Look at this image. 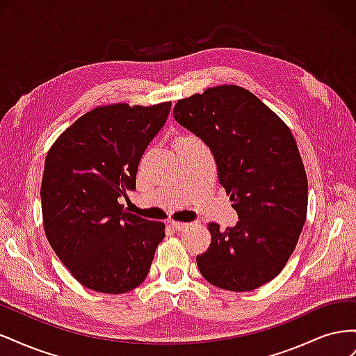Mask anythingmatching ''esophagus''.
<instances>
[{"mask_svg": "<svg viewBox=\"0 0 356 356\" xmlns=\"http://www.w3.org/2000/svg\"><path fill=\"white\" fill-rule=\"evenodd\" d=\"M190 222H182V221H170V227L174 229V230H177V232H182V230H186L187 227H190Z\"/></svg>", "mask_w": 356, "mask_h": 356, "instance_id": "obj_1", "label": "esophagus"}]
</instances>
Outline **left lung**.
Wrapping results in <instances>:
<instances>
[{
  "instance_id": "1",
  "label": "left lung",
  "mask_w": 356,
  "mask_h": 356,
  "mask_svg": "<svg viewBox=\"0 0 356 356\" xmlns=\"http://www.w3.org/2000/svg\"><path fill=\"white\" fill-rule=\"evenodd\" d=\"M174 117L211 148L239 215L225 230L208 224L211 245L196 258L202 276L234 293L270 282L294 252L307 213V175L289 127L236 84L179 99Z\"/></svg>"
}]
</instances>
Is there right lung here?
<instances>
[{
  "instance_id": "obj_1",
  "label": "right lung",
  "mask_w": 356,
  "mask_h": 356,
  "mask_svg": "<svg viewBox=\"0 0 356 356\" xmlns=\"http://www.w3.org/2000/svg\"><path fill=\"white\" fill-rule=\"evenodd\" d=\"M170 105H99L49 149L40 191L44 233L86 288L123 294L148 275L165 224L131 213L118 199L135 190L139 161Z\"/></svg>"
}]
</instances>
